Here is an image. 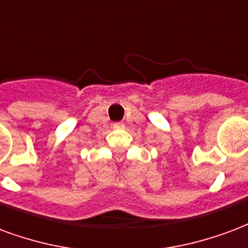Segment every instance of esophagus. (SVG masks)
<instances>
[{
  "label": "esophagus",
  "mask_w": 248,
  "mask_h": 248,
  "mask_svg": "<svg viewBox=\"0 0 248 248\" xmlns=\"http://www.w3.org/2000/svg\"><path fill=\"white\" fill-rule=\"evenodd\" d=\"M113 128H117V129H119V128H124V124H123V123H115V124H113Z\"/></svg>",
  "instance_id": "1"
}]
</instances>
